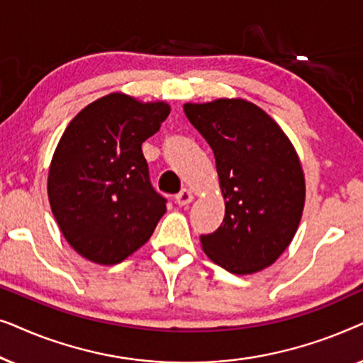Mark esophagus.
Masks as SVG:
<instances>
[{"instance_id": "34e87169", "label": "esophagus", "mask_w": 363, "mask_h": 363, "mask_svg": "<svg viewBox=\"0 0 363 363\" xmlns=\"http://www.w3.org/2000/svg\"><path fill=\"white\" fill-rule=\"evenodd\" d=\"M193 200H195V193H193L191 190H188V188H183V190L175 196V201H177L180 206L190 205V203H191Z\"/></svg>"}]
</instances>
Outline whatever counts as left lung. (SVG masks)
Here are the masks:
<instances>
[{
  "mask_svg": "<svg viewBox=\"0 0 363 363\" xmlns=\"http://www.w3.org/2000/svg\"><path fill=\"white\" fill-rule=\"evenodd\" d=\"M216 158L225 220L201 247L233 274L274 264L299 228L306 178L294 145L272 117L245 99L183 106Z\"/></svg>",
  "mask_w": 363,
  "mask_h": 363,
  "instance_id": "obj_1",
  "label": "left lung"
}]
</instances>
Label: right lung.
Instances as JSON below:
<instances>
[{
	"instance_id": "1",
	"label": "right lung",
	"mask_w": 363,
	"mask_h": 363,
	"mask_svg": "<svg viewBox=\"0 0 363 363\" xmlns=\"http://www.w3.org/2000/svg\"><path fill=\"white\" fill-rule=\"evenodd\" d=\"M168 113L163 101L112 92L69 122L49 165L48 196L77 255L112 266L150 240L167 200L150 185L142 143Z\"/></svg>"
}]
</instances>
